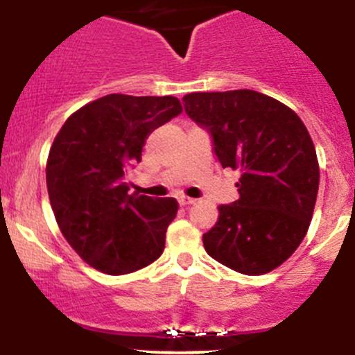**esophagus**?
<instances>
[{
	"label": "esophagus",
	"instance_id": "34e87169",
	"mask_svg": "<svg viewBox=\"0 0 355 355\" xmlns=\"http://www.w3.org/2000/svg\"><path fill=\"white\" fill-rule=\"evenodd\" d=\"M178 202H180L182 206H191V204L196 202V199L185 198V196H180V198H178Z\"/></svg>",
	"mask_w": 355,
	"mask_h": 355
}]
</instances>
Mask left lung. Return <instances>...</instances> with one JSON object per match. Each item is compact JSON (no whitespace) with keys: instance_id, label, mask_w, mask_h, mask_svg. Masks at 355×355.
Segmentation results:
<instances>
[{"instance_id":"1","label":"left lung","mask_w":355,"mask_h":355,"mask_svg":"<svg viewBox=\"0 0 355 355\" xmlns=\"http://www.w3.org/2000/svg\"><path fill=\"white\" fill-rule=\"evenodd\" d=\"M185 113L209 134L223 168L241 171L239 199L218 206L206 252L244 275H264L299 247L320 185L306 125L277 99L250 89L185 94Z\"/></svg>"}]
</instances>
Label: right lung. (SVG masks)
Wrapping results in <instances>:
<instances>
[{"instance_id":"add662e5","label":"right lung","mask_w":355,"mask_h":355,"mask_svg":"<svg viewBox=\"0 0 355 355\" xmlns=\"http://www.w3.org/2000/svg\"><path fill=\"white\" fill-rule=\"evenodd\" d=\"M180 113L173 96L108 94L75 111L56 135L46 166L53 213L96 270L127 275L163 254L177 200L128 194L125 177L149 134Z\"/></svg>"}]
</instances>
